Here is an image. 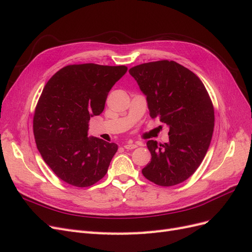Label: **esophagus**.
Returning a JSON list of instances; mask_svg holds the SVG:
<instances>
[{
    "label": "esophagus",
    "mask_w": 252,
    "mask_h": 252,
    "mask_svg": "<svg viewBox=\"0 0 252 252\" xmlns=\"http://www.w3.org/2000/svg\"><path fill=\"white\" fill-rule=\"evenodd\" d=\"M136 146H138V145H136V144L129 142V143H126V144L124 145V148H125V149H134V148H136Z\"/></svg>",
    "instance_id": "1"
}]
</instances>
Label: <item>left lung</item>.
<instances>
[{"label": "left lung", "mask_w": 252, "mask_h": 252, "mask_svg": "<svg viewBox=\"0 0 252 252\" xmlns=\"http://www.w3.org/2000/svg\"><path fill=\"white\" fill-rule=\"evenodd\" d=\"M129 73L146 95L149 114L169 127V142H147L151 161L142 173L159 186L186 181L199 168L211 142L215 110L202 81L174 61L134 66Z\"/></svg>", "instance_id": "1"}]
</instances>
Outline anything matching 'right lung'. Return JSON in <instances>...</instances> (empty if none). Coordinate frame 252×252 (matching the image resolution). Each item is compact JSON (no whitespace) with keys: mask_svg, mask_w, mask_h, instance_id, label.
Listing matches in <instances>:
<instances>
[{"mask_svg":"<svg viewBox=\"0 0 252 252\" xmlns=\"http://www.w3.org/2000/svg\"><path fill=\"white\" fill-rule=\"evenodd\" d=\"M126 66L68 65L45 85L33 117L37 150L58 178L88 187L108 170L118 145L89 136L91 117L101 114Z\"/></svg>","mask_w":252,"mask_h":252,"instance_id":"1","label":"right lung"}]
</instances>
